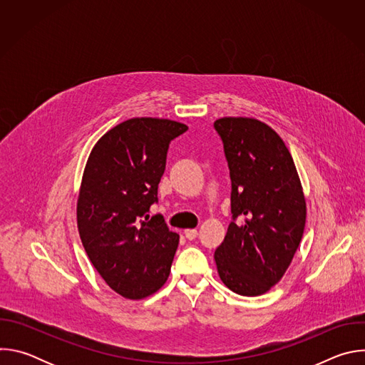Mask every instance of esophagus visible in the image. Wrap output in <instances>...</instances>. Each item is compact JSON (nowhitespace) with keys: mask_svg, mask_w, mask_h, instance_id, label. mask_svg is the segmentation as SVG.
Instances as JSON below:
<instances>
[{"mask_svg":"<svg viewBox=\"0 0 365 365\" xmlns=\"http://www.w3.org/2000/svg\"><path fill=\"white\" fill-rule=\"evenodd\" d=\"M185 237L189 241H192V240H195L197 237V231L196 230H185Z\"/></svg>","mask_w":365,"mask_h":365,"instance_id":"esophagus-1","label":"esophagus"}]
</instances>
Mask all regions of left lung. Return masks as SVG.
<instances>
[{"instance_id": "left-lung-1", "label": "left lung", "mask_w": 365, "mask_h": 365, "mask_svg": "<svg viewBox=\"0 0 365 365\" xmlns=\"http://www.w3.org/2000/svg\"><path fill=\"white\" fill-rule=\"evenodd\" d=\"M214 127L232 187V222L214 255L218 274L234 293L259 296L280 282L300 244L306 222L302 183L289 148L267 124L224 117Z\"/></svg>"}]
</instances>
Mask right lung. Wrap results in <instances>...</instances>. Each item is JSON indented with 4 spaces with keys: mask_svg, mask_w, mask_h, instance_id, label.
<instances>
[{
    "mask_svg": "<svg viewBox=\"0 0 365 365\" xmlns=\"http://www.w3.org/2000/svg\"><path fill=\"white\" fill-rule=\"evenodd\" d=\"M187 127L165 118H131L93 145L79 189L76 218L83 248L106 283L143 299L168 280L179 235L150 217L173 138Z\"/></svg>",
    "mask_w": 365,
    "mask_h": 365,
    "instance_id": "add662e5",
    "label": "right lung"
}]
</instances>
